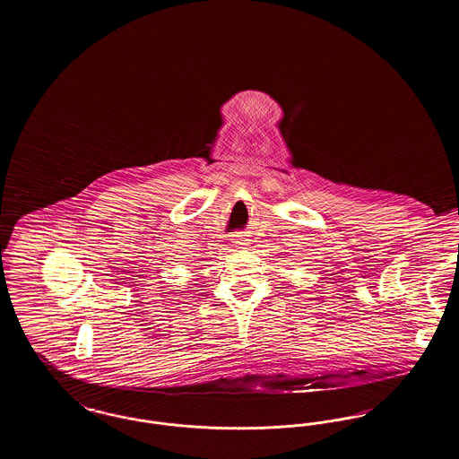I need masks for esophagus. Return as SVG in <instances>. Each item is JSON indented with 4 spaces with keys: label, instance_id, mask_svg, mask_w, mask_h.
I'll return each instance as SVG.
<instances>
[{
    "label": "esophagus",
    "instance_id": "34e87169",
    "mask_svg": "<svg viewBox=\"0 0 459 459\" xmlns=\"http://www.w3.org/2000/svg\"><path fill=\"white\" fill-rule=\"evenodd\" d=\"M232 242H234V246H236V247H239V249H242V247H244V246H246V240L242 239V238H236V239L232 240Z\"/></svg>",
    "mask_w": 459,
    "mask_h": 459
}]
</instances>
